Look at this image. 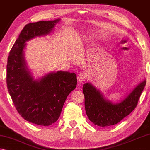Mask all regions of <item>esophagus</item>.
<instances>
[{
    "label": "esophagus",
    "mask_w": 150,
    "mask_h": 150,
    "mask_svg": "<svg viewBox=\"0 0 150 150\" xmlns=\"http://www.w3.org/2000/svg\"><path fill=\"white\" fill-rule=\"evenodd\" d=\"M77 78L79 82L84 81L87 78V73L85 72V71H83V72H81L79 75H78Z\"/></svg>",
    "instance_id": "esophagus-1"
}]
</instances>
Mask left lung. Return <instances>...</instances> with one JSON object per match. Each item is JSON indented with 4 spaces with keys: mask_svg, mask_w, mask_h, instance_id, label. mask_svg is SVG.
Listing matches in <instances>:
<instances>
[{
    "mask_svg": "<svg viewBox=\"0 0 150 150\" xmlns=\"http://www.w3.org/2000/svg\"><path fill=\"white\" fill-rule=\"evenodd\" d=\"M145 84V80L141 81L118 103H112L105 99L100 90L91 83L84 84L83 90L85 96V107L89 120L93 124L101 127L117 124L136 108Z\"/></svg>",
    "mask_w": 150,
    "mask_h": 150,
    "instance_id": "8db88e82",
    "label": "left lung"
}]
</instances>
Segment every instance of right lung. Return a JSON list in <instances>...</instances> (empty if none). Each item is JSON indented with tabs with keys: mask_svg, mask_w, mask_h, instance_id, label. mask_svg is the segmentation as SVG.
Masks as SVG:
<instances>
[{
	"mask_svg": "<svg viewBox=\"0 0 150 150\" xmlns=\"http://www.w3.org/2000/svg\"><path fill=\"white\" fill-rule=\"evenodd\" d=\"M59 21L26 24L8 57L7 85L14 106L22 117L40 126H50L57 122L67 97L76 87V74L58 71L35 80L26 65L24 49L28 41L50 34Z\"/></svg>",
	"mask_w": 150,
	"mask_h": 150,
	"instance_id": "obj_1",
	"label": "right lung"
}]
</instances>
